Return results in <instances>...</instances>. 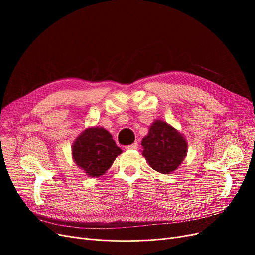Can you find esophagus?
Listing matches in <instances>:
<instances>
[{"label":"esophagus","instance_id":"esophagus-1","mask_svg":"<svg viewBox=\"0 0 255 255\" xmlns=\"http://www.w3.org/2000/svg\"><path fill=\"white\" fill-rule=\"evenodd\" d=\"M137 148H138V143H137V142H133L132 144H130V145L127 146L128 150H136Z\"/></svg>","mask_w":255,"mask_h":255}]
</instances>
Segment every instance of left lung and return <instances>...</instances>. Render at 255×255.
I'll return each mask as SVG.
<instances>
[{"label":"left lung","instance_id":"obj_1","mask_svg":"<svg viewBox=\"0 0 255 255\" xmlns=\"http://www.w3.org/2000/svg\"><path fill=\"white\" fill-rule=\"evenodd\" d=\"M142 156L156 171L169 175L182 164L188 144L183 134L162 120H155L141 140Z\"/></svg>","mask_w":255,"mask_h":255}]
</instances>
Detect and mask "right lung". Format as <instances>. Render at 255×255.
<instances>
[{
    "mask_svg": "<svg viewBox=\"0 0 255 255\" xmlns=\"http://www.w3.org/2000/svg\"><path fill=\"white\" fill-rule=\"evenodd\" d=\"M71 154L74 163L91 178H98L109 170L115 159L122 154L113 136L103 127H88L74 140Z\"/></svg>",
    "mask_w": 255,
    "mask_h": 255,
    "instance_id": "right-lung-1",
    "label": "right lung"
}]
</instances>
